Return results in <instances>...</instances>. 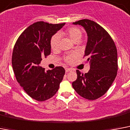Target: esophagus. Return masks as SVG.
Returning a JSON list of instances; mask_svg holds the SVG:
<instances>
[{
	"label": "esophagus",
	"instance_id": "esophagus-1",
	"mask_svg": "<svg viewBox=\"0 0 130 130\" xmlns=\"http://www.w3.org/2000/svg\"><path fill=\"white\" fill-rule=\"evenodd\" d=\"M71 70H72V69L70 68H66L65 69V72L67 73V72H69V71H71Z\"/></svg>",
	"mask_w": 130,
	"mask_h": 130
}]
</instances>
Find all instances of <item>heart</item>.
<instances>
[{
	"mask_svg": "<svg viewBox=\"0 0 130 130\" xmlns=\"http://www.w3.org/2000/svg\"><path fill=\"white\" fill-rule=\"evenodd\" d=\"M82 31L79 28L76 27H72L67 28L65 31H61L59 32V34H56L53 35L51 39L50 46L53 51H56L58 49L59 47V36H67L70 38V39L74 43L79 42L82 38ZM77 57L75 54H69L67 55L64 57L65 61L67 63H71L73 60Z\"/></svg>",
	"mask_w": 130,
	"mask_h": 130,
	"instance_id": "obj_1",
	"label": "heart"
}]
</instances>
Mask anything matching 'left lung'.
Segmentation results:
<instances>
[{"mask_svg":"<svg viewBox=\"0 0 130 130\" xmlns=\"http://www.w3.org/2000/svg\"><path fill=\"white\" fill-rule=\"evenodd\" d=\"M87 32L88 39L84 57L90 64L87 73L77 70V78L72 83L73 89L86 100H95L105 94L118 73V53L114 41L99 24L89 19L73 23Z\"/></svg>","mask_w":130,"mask_h":130,"instance_id":"8db88e82","label":"left lung"}]
</instances>
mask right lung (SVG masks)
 I'll return each instance as SVG.
<instances>
[{
    "label": "right lung",
    "mask_w": 130,
    "mask_h": 130,
    "mask_svg": "<svg viewBox=\"0 0 130 130\" xmlns=\"http://www.w3.org/2000/svg\"><path fill=\"white\" fill-rule=\"evenodd\" d=\"M65 23H33L18 38L13 48L12 65L18 83L32 99L43 102L55 94L65 71L62 67L45 71L39 65L42 58L51 54L52 36Z\"/></svg>",
    "instance_id": "right-lung-1"
}]
</instances>
